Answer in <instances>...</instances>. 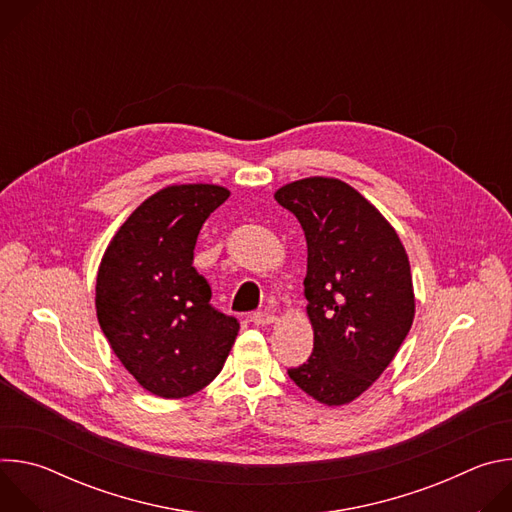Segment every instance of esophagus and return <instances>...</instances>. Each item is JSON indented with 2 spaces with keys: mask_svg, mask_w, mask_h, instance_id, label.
<instances>
[{
  "mask_svg": "<svg viewBox=\"0 0 512 512\" xmlns=\"http://www.w3.org/2000/svg\"><path fill=\"white\" fill-rule=\"evenodd\" d=\"M277 320V316L269 310H263V312H255L251 314V322L257 324V326H267V324H273Z\"/></svg>",
  "mask_w": 512,
  "mask_h": 512,
  "instance_id": "1",
  "label": "esophagus"
}]
</instances>
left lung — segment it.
I'll return each mask as SVG.
<instances>
[{
    "label": "left lung",
    "mask_w": 512,
    "mask_h": 512,
    "mask_svg": "<svg viewBox=\"0 0 512 512\" xmlns=\"http://www.w3.org/2000/svg\"><path fill=\"white\" fill-rule=\"evenodd\" d=\"M275 200L306 235L314 328V352L287 375L320 403H350L383 375L413 324L407 253L383 214L336 178L285 184Z\"/></svg>",
    "instance_id": "obj_1"
}]
</instances>
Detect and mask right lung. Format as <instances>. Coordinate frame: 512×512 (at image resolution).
<instances>
[{"label": "right lung", "mask_w": 512, "mask_h": 512, "mask_svg": "<svg viewBox=\"0 0 512 512\" xmlns=\"http://www.w3.org/2000/svg\"><path fill=\"white\" fill-rule=\"evenodd\" d=\"M229 198L212 184L168 186L141 202L109 243L97 275V318L123 367L145 389L180 399L204 389L229 356L239 320L210 304L194 247Z\"/></svg>", "instance_id": "add662e5"}]
</instances>
